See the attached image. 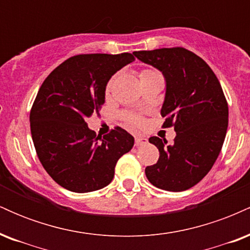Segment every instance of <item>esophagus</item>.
<instances>
[{
	"instance_id": "esophagus-1",
	"label": "esophagus",
	"mask_w": 250,
	"mask_h": 250,
	"mask_svg": "<svg viewBox=\"0 0 250 250\" xmlns=\"http://www.w3.org/2000/svg\"><path fill=\"white\" fill-rule=\"evenodd\" d=\"M148 140L146 139L145 136H136L135 137V146H143V145H147Z\"/></svg>"
}]
</instances>
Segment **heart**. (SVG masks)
<instances>
[{"mask_svg": "<svg viewBox=\"0 0 250 250\" xmlns=\"http://www.w3.org/2000/svg\"><path fill=\"white\" fill-rule=\"evenodd\" d=\"M154 74H157V73H156V71H154V70H143V71H141V74H140V77H141V79H145V77L151 76V75H154ZM113 82H114V77L110 80V81L108 82L107 88H105V91H107V94L110 93L111 87H113ZM127 119H128V122L130 123L131 125H137L140 123V119L137 116L129 115Z\"/></svg>", "mask_w": 250, "mask_h": 250, "instance_id": "heart-1", "label": "heart"}]
</instances>
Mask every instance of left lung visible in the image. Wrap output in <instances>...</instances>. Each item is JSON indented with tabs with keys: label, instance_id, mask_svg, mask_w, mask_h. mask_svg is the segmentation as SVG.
<instances>
[{
	"label": "left lung",
	"instance_id": "obj_1",
	"mask_svg": "<svg viewBox=\"0 0 250 250\" xmlns=\"http://www.w3.org/2000/svg\"><path fill=\"white\" fill-rule=\"evenodd\" d=\"M134 55L165 76L163 127L173 125L176 131L171 145L157 136L149 139L160 157L146 168V176L163 190H187L209 173L225 141L228 104L222 87L207 63L185 48L134 51Z\"/></svg>",
	"mask_w": 250,
	"mask_h": 250
}]
</instances>
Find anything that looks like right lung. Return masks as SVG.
Returning a JSON list of instances; mask_svg holds the SVG:
<instances>
[{"mask_svg":"<svg viewBox=\"0 0 250 250\" xmlns=\"http://www.w3.org/2000/svg\"><path fill=\"white\" fill-rule=\"evenodd\" d=\"M135 61L133 54H87L68 59L42 83L30 111L37 156L51 179L75 193L104 188L116 162L134 146L125 129L100 136L85 119L99 113L110 77Z\"/></svg>","mask_w":250,"mask_h":250,"instance_id":"1","label":"right lung"}]
</instances>
